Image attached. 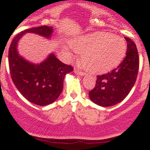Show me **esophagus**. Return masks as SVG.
I'll return each instance as SVG.
<instances>
[{
  "instance_id": "34e87169",
  "label": "esophagus",
  "mask_w": 150,
  "mask_h": 150,
  "mask_svg": "<svg viewBox=\"0 0 150 150\" xmlns=\"http://www.w3.org/2000/svg\"><path fill=\"white\" fill-rule=\"evenodd\" d=\"M74 72H75V74H77V75H81V76H83V75H86V73H85V72H81V71L77 69H74Z\"/></svg>"
}]
</instances>
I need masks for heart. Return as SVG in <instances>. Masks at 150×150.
Listing matches in <instances>:
<instances>
[{
	"mask_svg": "<svg viewBox=\"0 0 150 150\" xmlns=\"http://www.w3.org/2000/svg\"><path fill=\"white\" fill-rule=\"evenodd\" d=\"M71 48L81 54L82 65L93 73L109 71L122 61L127 46L125 40L108 32H96L72 41Z\"/></svg>",
	"mask_w": 150,
	"mask_h": 150,
	"instance_id": "obj_1",
	"label": "heart"
}]
</instances>
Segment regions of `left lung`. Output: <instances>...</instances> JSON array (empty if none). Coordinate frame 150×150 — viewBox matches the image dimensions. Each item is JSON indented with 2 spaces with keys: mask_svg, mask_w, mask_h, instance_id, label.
I'll return each instance as SVG.
<instances>
[{
  "mask_svg": "<svg viewBox=\"0 0 150 150\" xmlns=\"http://www.w3.org/2000/svg\"><path fill=\"white\" fill-rule=\"evenodd\" d=\"M127 52L124 60L116 69L97 75L95 87L89 92L94 103L109 107L122 102L127 96L136 81L139 69V56L135 43L129 37Z\"/></svg>",
  "mask_w": 150,
  "mask_h": 150,
  "instance_id": "obj_1",
  "label": "left lung"
}]
</instances>
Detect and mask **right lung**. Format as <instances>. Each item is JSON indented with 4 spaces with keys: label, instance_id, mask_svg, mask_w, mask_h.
<instances>
[{
    "label": "right lung",
    "instance_id": "1",
    "mask_svg": "<svg viewBox=\"0 0 150 150\" xmlns=\"http://www.w3.org/2000/svg\"><path fill=\"white\" fill-rule=\"evenodd\" d=\"M53 28L40 26L25 30L16 35L9 49V72L12 80L21 95L35 105L45 106L54 102L61 93L65 75L73 67L62 63L50 54L40 64H33L23 59L17 52V43L25 33H34L49 38Z\"/></svg>",
    "mask_w": 150,
    "mask_h": 150
}]
</instances>
